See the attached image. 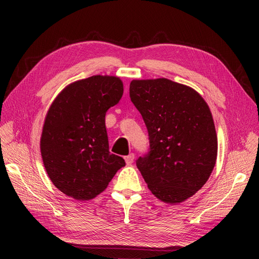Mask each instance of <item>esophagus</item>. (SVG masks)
<instances>
[{"instance_id":"1","label":"esophagus","mask_w":259,"mask_h":259,"mask_svg":"<svg viewBox=\"0 0 259 259\" xmlns=\"http://www.w3.org/2000/svg\"><path fill=\"white\" fill-rule=\"evenodd\" d=\"M134 159H135V155L133 154V153H131V154H128V155H126L125 156V162H126V164H132L133 162H134Z\"/></svg>"}]
</instances>
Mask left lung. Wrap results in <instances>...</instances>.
<instances>
[{
	"mask_svg": "<svg viewBox=\"0 0 259 259\" xmlns=\"http://www.w3.org/2000/svg\"><path fill=\"white\" fill-rule=\"evenodd\" d=\"M130 96L147 126L150 151L136 164L149 190L179 204L205 185L217 159L210 109L190 86L171 80H133Z\"/></svg>",
	"mask_w": 259,
	"mask_h": 259,
	"instance_id": "obj_1",
	"label": "left lung"
}]
</instances>
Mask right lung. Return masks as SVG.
<instances>
[{"instance_id":"add662e5","label":"right lung","mask_w":259,"mask_h":259,"mask_svg":"<svg viewBox=\"0 0 259 259\" xmlns=\"http://www.w3.org/2000/svg\"><path fill=\"white\" fill-rule=\"evenodd\" d=\"M119 76L93 75L70 83L45 115L40 150L54 186L74 200L89 201L106 190L123 158L109 152L106 112L123 95Z\"/></svg>"}]
</instances>
